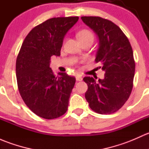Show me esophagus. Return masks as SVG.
Segmentation results:
<instances>
[{"label":"esophagus","instance_id":"obj_1","mask_svg":"<svg viewBox=\"0 0 149 149\" xmlns=\"http://www.w3.org/2000/svg\"><path fill=\"white\" fill-rule=\"evenodd\" d=\"M76 81H81L83 80L81 76H80V75H76Z\"/></svg>","mask_w":149,"mask_h":149}]
</instances>
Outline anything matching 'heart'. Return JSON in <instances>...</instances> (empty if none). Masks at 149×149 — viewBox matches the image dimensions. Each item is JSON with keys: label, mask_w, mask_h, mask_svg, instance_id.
Masks as SVG:
<instances>
[{"label": "heart", "mask_w": 149, "mask_h": 149, "mask_svg": "<svg viewBox=\"0 0 149 149\" xmlns=\"http://www.w3.org/2000/svg\"><path fill=\"white\" fill-rule=\"evenodd\" d=\"M78 38H79L80 42L87 41V40H90V41L93 42V40H94V34L89 30L83 29L78 33Z\"/></svg>", "instance_id": "b5f03b06"}]
</instances>
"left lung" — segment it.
<instances>
[{"mask_svg": "<svg viewBox=\"0 0 149 149\" xmlns=\"http://www.w3.org/2000/svg\"><path fill=\"white\" fill-rule=\"evenodd\" d=\"M99 40L96 62L105 72L103 79L84 78L88 89L85 97L90 108L99 114H112L120 109L133 88L135 61L130 42L119 26L99 16H82Z\"/></svg>", "mask_w": 149, "mask_h": 149, "instance_id": "8db88e82", "label": "left lung"}]
</instances>
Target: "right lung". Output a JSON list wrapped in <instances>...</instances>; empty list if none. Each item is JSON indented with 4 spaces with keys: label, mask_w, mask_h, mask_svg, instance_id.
Returning a JSON list of instances; mask_svg holds the SVG:
<instances>
[{
    "label": "right lung",
    "mask_w": 149,
    "mask_h": 149,
    "mask_svg": "<svg viewBox=\"0 0 149 149\" xmlns=\"http://www.w3.org/2000/svg\"><path fill=\"white\" fill-rule=\"evenodd\" d=\"M78 16L52 18L26 36L16 59L18 88L26 106L45 119L61 117L68 109L76 79L65 73L55 76L50 58L60 56L64 37Z\"/></svg>",
    "instance_id": "right-lung-1"
}]
</instances>
